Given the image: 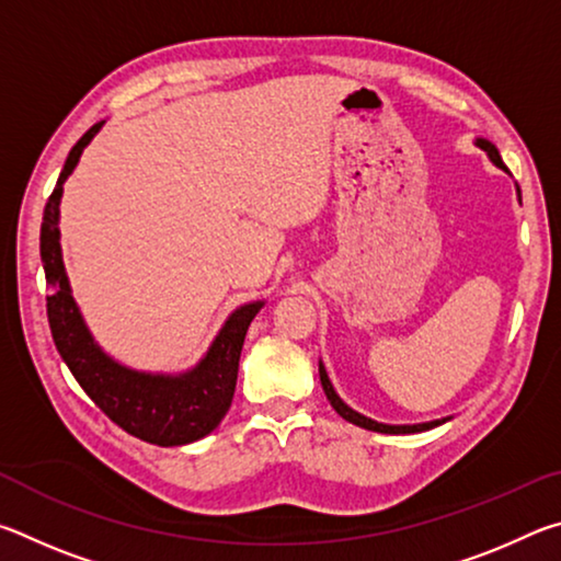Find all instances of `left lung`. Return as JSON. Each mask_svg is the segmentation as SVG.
<instances>
[{
  "label": "left lung",
  "instance_id": "1",
  "mask_svg": "<svg viewBox=\"0 0 561 561\" xmlns=\"http://www.w3.org/2000/svg\"><path fill=\"white\" fill-rule=\"evenodd\" d=\"M478 146H480L482 150H485V153L490 156L492 163H495V165H497V168H502V170H507V168H505V163H502V158H500V150H497L495 146H492L490 140H485V138H478ZM517 193H519V187H517ZM319 378H321V386H324V393H327V398H329L331 408H334V411H336L341 417H344V421L358 425V428L376 431V433H388V435H405V433L431 431V428H435V425H443L445 421H450V417H443V421L417 423V425H386V423H378V421H371V417H366V415L356 413L354 408H348L344 401H341V398H339V396H336V391H334V386H331V381H329L324 364H319Z\"/></svg>",
  "mask_w": 561,
  "mask_h": 561
}]
</instances>
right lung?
<instances>
[{
    "mask_svg": "<svg viewBox=\"0 0 561 561\" xmlns=\"http://www.w3.org/2000/svg\"><path fill=\"white\" fill-rule=\"evenodd\" d=\"M101 126L103 121L83 133L79 144L71 148L49 203L44 207L39 250L46 284L51 289L46 297V317H49L54 344L87 396L123 431L146 443L163 445V448L195 443L213 433L230 411L247 329L264 301H252L234 309L220 334L215 336L213 346L207 348L205 358L185 374L133 371L103 354L71 297L59 244L64 183Z\"/></svg>",
    "mask_w": 561,
    "mask_h": 561,
    "instance_id": "add662e5",
    "label": "right lung"
}]
</instances>
